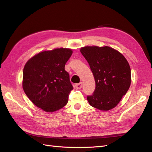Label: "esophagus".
Instances as JSON below:
<instances>
[{"instance_id":"esophagus-1","label":"esophagus","mask_w":152,"mask_h":152,"mask_svg":"<svg viewBox=\"0 0 152 152\" xmlns=\"http://www.w3.org/2000/svg\"><path fill=\"white\" fill-rule=\"evenodd\" d=\"M82 82H80V83H79V84H75V87L77 89H80L82 88Z\"/></svg>"}]
</instances>
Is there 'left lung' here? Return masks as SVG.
I'll list each match as a JSON object with an SVG mask.
<instances>
[{"label": "left lung", "instance_id": "obj_1", "mask_svg": "<svg viewBox=\"0 0 152 152\" xmlns=\"http://www.w3.org/2000/svg\"><path fill=\"white\" fill-rule=\"evenodd\" d=\"M80 53L93 73L96 88L87 99L92 107L103 111L115 108L129 88L131 68L126 58L108 46H86Z\"/></svg>", "mask_w": 152, "mask_h": 152}]
</instances>
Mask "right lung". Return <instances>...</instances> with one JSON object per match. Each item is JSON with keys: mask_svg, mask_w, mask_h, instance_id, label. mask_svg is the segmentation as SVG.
I'll return each instance as SVG.
<instances>
[{"mask_svg": "<svg viewBox=\"0 0 152 152\" xmlns=\"http://www.w3.org/2000/svg\"><path fill=\"white\" fill-rule=\"evenodd\" d=\"M68 48H56L35 54L23 68V89L31 102L46 112L62 108L73 87L65 70L72 54Z\"/></svg>", "mask_w": 152, "mask_h": 152, "instance_id": "right-lung-1", "label": "right lung"}]
</instances>
